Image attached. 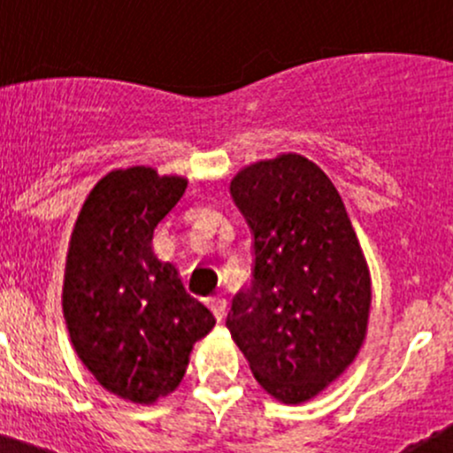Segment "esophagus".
<instances>
[{
    "mask_svg": "<svg viewBox=\"0 0 453 453\" xmlns=\"http://www.w3.org/2000/svg\"><path fill=\"white\" fill-rule=\"evenodd\" d=\"M208 307H210V311L214 313V318H217V322H223V319H226V311H227L226 298H221V296L208 298Z\"/></svg>",
    "mask_w": 453,
    "mask_h": 453,
    "instance_id": "34e87169",
    "label": "esophagus"
}]
</instances>
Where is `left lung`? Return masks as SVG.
Returning <instances> with one entry per match:
<instances>
[{
	"instance_id": "8db88e82",
	"label": "left lung",
	"mask_w": 453,
	"mask_h": 453,
	"mask_svg": "<svg viewBox=\"0 0 453 453\" xmlns=\"http://www.w3.org/2000/svg\"><path fill=\"white\" fill-rule=\"evenodd\" d=\"M230 195L252 227L254 282L232 300L226 326L267 395L304 403L366 340V256L337 188L304 155L241 168Z\"/></svg>"
}]
</instances>
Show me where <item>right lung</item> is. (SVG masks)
<instances>
[{
	"mask_svg": "<svg viewBox=\"0 0 453 453\" xmlns=\"http://www.w3.org/2000/svg\"><path fill=\"white\" fill-rule=\"evenodd\" d=\"M186 186L150 166L116 168L89 190L72 230L63 278L72 346L104 390L131 403L171 395L214 326L175 265L153 252L155 227Z\"/></svg>",
	"mask_w": 453,
	"mask_h": 453,
	"instance_id": "1",
	"label": "right lung"
}]
</instances>
